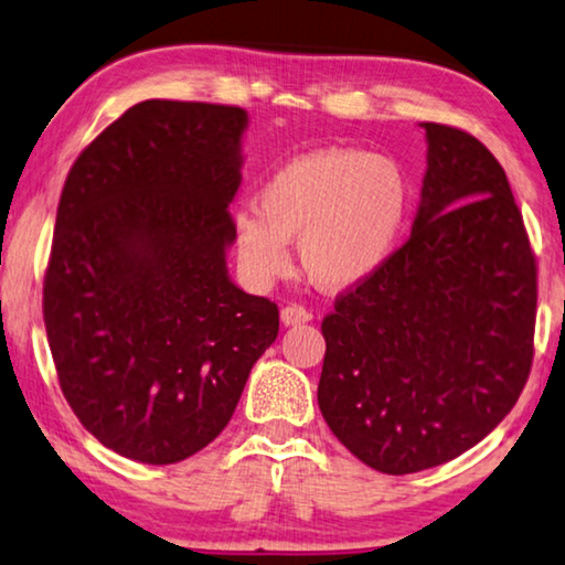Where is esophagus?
I'll return each instance as SVG.
<instances>
[{"label": "esophagus", "instance_id": "obj_1", "mask_svg": "<svg viewBox=\"0 0 565 565\" xmlns=\"http://www.w3.org/2000/svg\"><path fill=\"white\" fill-rule=\"evenodd\" d=\"M281 322L286 327L307 324V322H311V311L305 309V307H299V305H289V307L281 309Z\"/></svg>", "mask_w": 565, "mask_h": 565}]
</instances>
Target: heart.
I'll return each mask as SVG.
<instances>
[{
  "instance_id": "obj_1",
  "label": "heart",
  "mask_w": 565,
  "mask_h": 565,
  "mask_svg": "<svg viewBox=\"0 0 565 565\" xmlns=\"http://www.w3.org/2000/svg\"><path fill=\"white\" fill-rule=\"evenodd\" d=\"M411 188L391 157L363 149H317L266 177L258 207L235 213V254L250 281L268 284L291 264L297 241L307 279L350 291L388 264L406 228Z\"/></svg>"
}]
</instances>
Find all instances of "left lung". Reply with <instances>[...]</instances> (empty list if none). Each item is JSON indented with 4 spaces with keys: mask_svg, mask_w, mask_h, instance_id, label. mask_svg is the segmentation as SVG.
<instances>
[{
    "mask_svg": "<svg viewBox=\"0 0 565 565\" xmlns=\"http://www.w3.org/2000/svg\"><path fill=\"white\" fill-rule=\"evenodd\" d=\"M420 129L411 238L322 322L319 411L383 475L439 467L482 441L533 363L537 274L508 174L471 134Z\"/></svg>",
    "mask_w": 565,
    "mask_h": 565,
    "instance_id": "obj_1",
    "label": "left lung"
}]
</instances>
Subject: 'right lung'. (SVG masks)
<instances>
[{"label":"right lung","mask_w":565,"mask_h":565,"mask_svg":"<svg viewBox=\"0 0 565 565\" xmlns=\"http://www.w3.org/2000/svg\"><path fill=\"white\" fill-rule=\"evenodd\" d=\"M248 114L141 100L83 149L42 289L73 414L141 465H174L228 426L279 309L233 284L228 205Z\"/></svg>","instance_id":"obj_1"}]
</instances>
